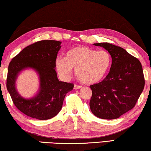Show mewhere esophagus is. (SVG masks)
Returning <instances> with one entry per match:
<instances>
[{"mask_svg": "<svg viewBox=\"0 0 151 151\" xmlns=\"http://www.w3.org/2000/svg\"><path fill=\"white\" fill-rule=\"evenodd\" d=\"M82 87V86H81V85H75V86H74V89H81Z\"/></svg>", "mask_w": 151, "mask_h": 151, "instance_id": "esophagus-1", "label": "esophagus"}]
</instances>
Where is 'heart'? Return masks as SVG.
<instances>
[{
	"label": "heart",
	"mask_w": 151,
	"mask_h": 151,
	"mask_svg": "<svg viewBox=\"0 0 151 151\" xmlns=\"http://www.w3.org/2000/svg\"><path fill=\"white\" fill-rule=\"evenodd\" d=\"M112 64L111 53L85 46H76L67 51L64 58H57L55 68L62 79L67 80L75 68L78 80L85 84H95L104 79Z\"/></svg>",
	"instance_id": "heart-1"
}]
</instances>
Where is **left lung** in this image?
Masks as SVG:
<instances>
[{"mask_svg":"<svg viewBox=\"0 0 151 151\" xmlns=\"http://www.w3.org/2000/svg\"><path fill=\"white\" fill-rule=\"evenodd\" d=\"M111 53L112 64L102 81L90 85V109L102 119H115L133 109L145 87L140 62L125 49L109 42L94 43Z\"/></svg>","mask_w":151,"mask_h":151,"instance_id":"obj_1","label":"left lung"}]
</instances>
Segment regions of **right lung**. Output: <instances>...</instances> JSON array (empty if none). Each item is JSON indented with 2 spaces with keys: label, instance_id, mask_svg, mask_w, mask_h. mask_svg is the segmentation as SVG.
Returning a JSON list of instances; mask_svg holds the SVG:
<instances>
[{
  "label": "right lung",
  "instance_id": "obj_1",
  "mask_svg": "<svg viewBox=\"0 0 151 151\" xmlns=\"http://www.w3.org/2000/svg\"><path fill=\"white\" fill-rule=\"evenodd\" d=\"M61 44L58 40H40L24 48L9 63L6 88L15 106L27 116L39 120L54 117L61 111L66 93L73 89L72 83L60 81L55 72ZM28 69L39 76L40 88L35 96L28 99L18 92L16 81L21 73Z\"/></svg>",
  "mask_w": 151,
  "mask_h": 151
}]
</instances>
